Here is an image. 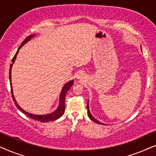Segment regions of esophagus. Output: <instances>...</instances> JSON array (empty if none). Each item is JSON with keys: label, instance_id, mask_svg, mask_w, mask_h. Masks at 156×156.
I'll list each match as a JSON object with an SVG mask.
<instances>
[{"label": "esophagus", "instance_id": "1", "mask_svg": "<svg viewBox=\"0 0 156 156\" xmlns=\"http://www.w3.org/2000/svg\"><path fill=\"white\" fill-rule=\"evenodd\" d=\"M84 78V74H82V72L81 73H79L77 75V79H82Z\"/></svg>", "mask_w": 156, "mask_h": 156}]
</instances>
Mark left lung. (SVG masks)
I'll return each instance as SVG.
<instances>
[{"mask_svg": "<svg viewBox=\"0 0 156 156\" xmlns=\"http://www.w3.org/2000/svg\"><path fill=\"white\" fill-rule=\"evenodd\" d=\"M87 114H88L89 117V118H90V119H91V121H94L95 123H99V124H101V125L103 124V125H104V123H102L100 122V121H97V119L94 118V117L92 116V115L91 114V113H90V112H89V101H88V103H87Z\"/></svg>", "mask_w": 156, "mask_h": 156, "instance_id": "left-lung-1", "label": "left lung"}]
</instances>
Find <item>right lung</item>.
<instances>
[{
	"instance_id": "obj_1",
	"label": "right lung",
	"mask_w": 156,
	"mask_h": 156,
	"mask_svg": "<svg viewBox=\"0 0 156 156\" xmlns=\"http://www.w3.org/2000/svg\"><path fill=\"white\" fill-rule=\"evenodd\" d=\"M34 36H35V35H29L28 37H27L26 38H25L24 41H23L22 43H21L20 47L18 48V51H17V52L16 53V55H14L13 58L12 59V64H10V72H9V80H10V89H11L12 97V99H13V101H14L15 104H16V107L18 108L21 112H23V114H25L26 116H27L28 117H30V119H33V120L40 121V122H48V121H52L57 120V119H58L59 118H60V117L64 114V113H65V97H66V94H67L68 90H69V89H70V87L72 86V84H73L74 80L69 81V82L66 83V84L64 85L62 89L60 95H59V106H58V107H57V109L55 110V112H53L52 113H50V114H45V115L33 114H30V113H28V112H25V111L23 110V108L18 105V103H17L16 100L15 99V97H14V95H13V91H12V89L11 69H12V65H13L15 61H16L17 55H18L19 50H20V49L22 48V47L24 45V44L26 43L27 42H28L32 37H34Z\"/></svg>"
}]
</instances>
